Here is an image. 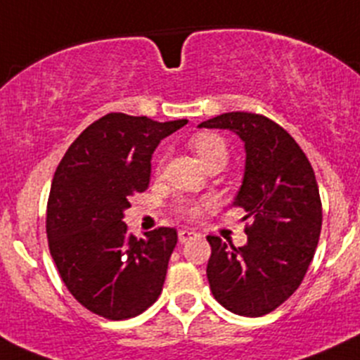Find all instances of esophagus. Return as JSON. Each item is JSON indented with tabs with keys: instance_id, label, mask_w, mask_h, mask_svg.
I'll use <instances>...</instances> for the list:
<instances>
[{
	"instance_id": "obj_1",
	"label": "esophagus",
	"mask_w": 360,
	"mask_h": 360,
	"mask_svg": "<svg viewBox=\"0 0 360 360\" xmlns=\"http://www.w3.org/2000/svg\"><path fill=\"white\" fill-rule=\"evenodd\" d=\"M195 236H197V233H195L193 230H188V229H183V230H179V243H181V244L188 243V240H190V239H193Z\"/></svg>"
}]
</instances>
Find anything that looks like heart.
<instances>
[{
  "label": "heart",
  "instance_id": "obj_1",
  "mask_svg": "<svg viewBox=\"0 0 360 360\" xmlns=\"http://www.w3.org/2000/svg\"><path fill=\"white\" fill-rule=\"evenodd\" d=\"M190 146L197 153V156L200 158V162L204 165H207V163H211L216 158H226L225 142L214 134L195 135L190 141ZM212 204H214L212 198H200V200H195V198H181L176 204V212L186 219H197L202 214V211L209 209Z\"/></svg>",
  "mask_w": 360,
  "mask_h": 360
}]
</instances>
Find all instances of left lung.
I'll return each mask as SVG.
<instances>
[{"instance_id": "8db88e82", "label": "left lung", "mask_w": 360, "mask_h": 360, "mask_svg": "<svg viewBox=\"0 0 360 360\" xmlns=\"http://www.w3.org/2000/svg\"><path fill=\"white\" fill-rule=\"evenodd\" d=\"M198 128H219L244 142V177L232 205L253 225L236 248L207 236V280L216 301L243 316L274 311L299 288L322 230L315 172L287 130L260 114L226 112Z\"/></svg>"}]
</instances>
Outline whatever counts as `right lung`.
Masks as SVG:
<instances>
[{"instance_id":"obj_1","label":"right lung","mask_w":360,"mask_h":360,"mask_svg":"<svg viewBox=\"0 0 360 360\" xmlns=\"http://www.w3.org/2000/svg\"><path fill=\"white\" fill-rule=\"evenodd\" d=\"M186 123L107 114L73 141L56 169L49 250L70 294L103 319L141 315L162 294L176 229L137 239L123 218L130 198L148 190L155 149Z\"/></svg>"}]
</instances>
